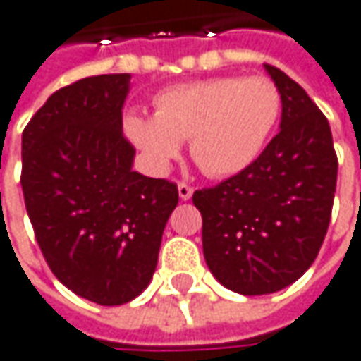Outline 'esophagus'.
Returning <instances> with one entry per match:
<instances>
[{"label":"esophagus","mask_w":361,"mask_h":361,"mask_svg":"<svg viewBox=\"0 0 361 361\" xmlns=\"http://www.w3.org/2000/svg\"><path fill=\"white\" fill-rule=\"evenodd\" d=\"M178 193H180L181 200L185 202V200H190L193 195V188L192 185H188L185 181H180V183H178Z\"/></svg>","instance_id":"34e87169"}]
</instances>
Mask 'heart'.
<instances>
[{"label":"heart","mask_w":361,"mask_h":361,"mask_svg":"<svg viewBox=\"0 0 361 361\" xmlns=\"http://www.w3.org/2000/svg\"><path fill=\"white\" fill-rule=\"evenodd\" d=\"M156 116L133 114L126 131L154 171H166L190 140V156L209 178H228L254 164L281 114V95L267 78L219 75L159 92Z\"/></svg>","instance_id":"heart-1"}]
</instances>
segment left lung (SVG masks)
Wrapping results in <instances>:
<instances>
[{"mask_svg": "<svg viewBox=\"0 0 361 361\" xmlns=\"http://www.w3.org/2000/svg\"><path fill=\"white\" fill-rule=\"evenodd\" d=\"M266 71L281 95L280 133L250 168L192 197L205 264L242 295L280 292L304 276L326 238L338 180L326 116L281 69Z\"/></svg>", "mask_w": 361, "mask_h": 361, "instance_id": "left-lung-1", "label": "left lung"}]
</instances>
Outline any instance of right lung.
I'll return each mask as SVG.
<instances>
[{
  "label": "right lung",
  "mask_w": 361,
  "mask_h": 361,
  "mask_svg": "<svg viewBox=\"0 0 361 361\" xmlns=\"http://www.w3.org/2000/svg\"><path fill=\"white\" fill-rule=\"evenodd\" d=\"M130 73L57 90L21 135V190L35 240L68 290L99 305L131 302L156 271L178 185L133 171L121 107Z\"/></svg>",
  "instance_id": "add662e5"
}]
</instances>
